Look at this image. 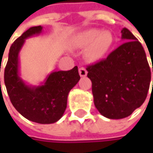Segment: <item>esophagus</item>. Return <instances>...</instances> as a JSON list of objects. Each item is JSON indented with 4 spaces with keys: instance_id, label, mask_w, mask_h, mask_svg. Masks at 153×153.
Instances as JSON below:
<instances>
[{
    "instance_id": "esophagus-1",
    "label": "esophagus",
    "mask_w": 153,
    "mask_h": 153,
    "mask_svg": "<svg viewBox=\"0 0 153 153\" xmlns=\"http://www.w3.org/2000/svg\"><path fill=\"white\" fill-rule=\"evenodd\" d=\"M79 74L80 75V77H86L88 74V72L84 67H80L79 69Z\"/></svg>"
}]
</instances>
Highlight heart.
<instances>
[{
    "mask_svg": "<svg viewBox=\"0 0 153 153\" xmlns=\"http://www.w3.org/2000/svg\"><path fill=\"white\" fill-rule=\"evenodd\" d=\"M73 42L77 48H86V58L94 62L103 58L109 52L113 44V37L109 31L92 28L77 34Z\"/></svg>",
    "mask_w": 153,
    "mask_h": 153,
    "instance_id": "heart-1",
    "label": "heart"
}]
</instances>
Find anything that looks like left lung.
Wrapping results in <instances>:
<instances>
[{
	"label": "left lung",
	"instance_id": "left-lung-1",
	"mask_svg": "<svg viewBox=\"0 0 153 153\" xmlns=\"http://www.w3.org/2000/svg\"><path fill=\"white\" fill-rule=\"evenodd\" d=\"M121 39L126 42L106 59L87 67L95 106L103 116L113 120L126 118L141 106L151 82V69L142 44L127 28L121 30Z\"/></svg>",
	"mask_w": 153,
	"mask_h": 153
}]
</instances>
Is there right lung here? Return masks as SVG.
<instances>
[{
  "instance_id": "right-lung-1",
  "label": "right lung",
  "mask_w": 153,
  "mask_h": 153,
  "mask_svg": "<svg viewBox=\"0 0 153 153\" xmlns=\"http://www.w3.org/2000/svg\"><path fill=\"white\" fill-rule=\"evenodd\" d=\"M42 31V25L33 26L12 43L4 70V83L13 106L22 116L36 123L51 124L63 116L68 94L80 77L75 66L69 71H53L39 86L27 85L22 79L19 52L27 38L38 35Z\"/></svg>"
}]
</instances>
